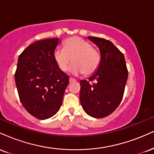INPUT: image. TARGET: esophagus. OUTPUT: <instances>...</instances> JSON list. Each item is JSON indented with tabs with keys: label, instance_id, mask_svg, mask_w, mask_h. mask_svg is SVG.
<instances>
[{
	"label": "esophagus",
	"instance_id": "1",
	"mask_svg": "<svg viewBox=\"0 0 154 154\" xmlns=\"http://www.w3.org/2000/svg\"><path fill=\"white\" fill-rule=\"evenodd\" d=\"M69 83H71V82H75V79H73V78H72V77H70L69 78Z\"/></svg>",
	"mask_w": 154,
	"mask_h": 154
}]
</instances>
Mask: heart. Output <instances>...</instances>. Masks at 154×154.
Segmentation results:
<instances>
[{
	"label": "heart",
	"instance_id": "1",
	"mask_svg": "<svg viewBox=\"0 0 154 154\" xmlns=\"http://www.w3.org/2000/svg\"><path fill=\"white\" fill-rule=\"evenodd\" d=\"M71 59L73 63L71 72L75 75H91L97 71L100 63V56L97 50L79 36L66 38L63 49H57L54 52V59L62 72L67 71Z\"/></svg>",
	"mask_w": 154,
	"mask_h": 154
}]
</instances>
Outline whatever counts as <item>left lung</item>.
<instances>
[{"label":"left lung","mask_w":154,"mask_h":154,"mask_svg":"<svg viewBox=\"0 0 154 154\" xmlns=\"http://www.w3.org/2000/svg\"><path fill=\"white\" fill-rule=\"evenodd\" d=\"M88 39L99 48L100 63L88 81H80L79 100L87 114L102 118L120 105L128 72L123 54L110 41L93 36H88ZM90 82H94L90 84Z\"/></svg>","instance_id":"left-lung-1"}]
</instances>
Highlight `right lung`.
Returning <instances> with one entry per match:
<instances>
[{"label":"right lung","mask_w":154,"mask_h":154,"mask_svg":"<svg viewBox=\"0 0 154 154\" xmlns=\"http://www.w3.org/2000/svg\"><path fill=\"white\" fill-rule=\"evenodd\" d=\"M59 43V38L37 41L18 59L15 82L20 100L28 112L39 120L58 112L69 84V76L59 69L54 59Z\"/></svg>","instance_id":"add662e5"}]
</instances>
